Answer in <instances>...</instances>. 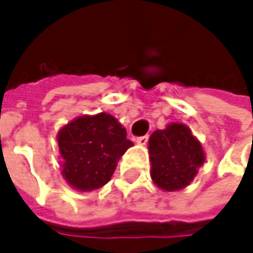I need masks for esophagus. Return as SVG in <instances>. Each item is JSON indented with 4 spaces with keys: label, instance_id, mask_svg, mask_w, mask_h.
<instances>
[{
    "label": "esophagus",
    "instance_id": "34e87169",
    "mask_svg": "<svg viewBox=\"0 0 253 253\" xmlns=\"http://www.w3.org/2000/svg\"><path fill=\"white\" fill-rule=\"evenodd\" d=\"M148 140H149V136H148V134H146V136H139V137H136V142H137L139 145H146Z\"/></svg>",
    "mask_w": 253,
    "mask_h": 253
}]
</instances>
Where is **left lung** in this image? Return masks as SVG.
<instances>
[{"label":"left lung","instance_id":"obj_1","mask_svg":"<svg viewBox=\"0 0 253 253\" xmlns=\"http://www.w3.org/2000/svg\"><path fill=\"white\" fill-rule=\"evenodd\" d=\"M149 155L151 177L160 189L167 192L186 187L205 161L201 143L189 127L178 123L151 134Z\"/></svg>","mask_w":253,"mask_h":253}]
</instances>
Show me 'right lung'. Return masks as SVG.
<instances>
[{
    "instance_id": "obj_1",
    "label": "right lung",
    "mask_w": 253,
    "mask_h": 253,
    "mask_svg": "<svg viewBox=\"0 0 253 253\" xmlns=\"http://www.w3.org/2000/svg\"><path fill=\"white\" fill-rule=\"evenodd\" d=\"M126 136V128L105 113L73 120L58 131L63 177L82 192L102 187L133 145Z\"/></svg>"
}]
</instances>
